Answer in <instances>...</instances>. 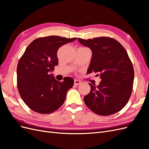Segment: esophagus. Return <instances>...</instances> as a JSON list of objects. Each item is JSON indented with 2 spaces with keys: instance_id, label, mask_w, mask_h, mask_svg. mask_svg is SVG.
<instances>
[{
  "instance_id": "esophagus-1",
  "label": "esophagus",
  "mask_w": 149,
  "mask_h": 149,
  "mask_svg": "<svg viewBox=\"0 0 149 149\" xmlns=\"http://www.w3.org/2000/svg\"><path fill=\"white\" fill-rule=\"evenodd\" d=\"M74 84L75 85H79L81 84V81L78 79H74Z\"/></svg>"
}]
</instances>
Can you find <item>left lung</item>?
Instances as JSON below:
<instances>
[{"instance_id":"8db88e82","label":"left lung","mask_w":149,"mask_h":149,"mask_svg":"<svg viewBox=\"0 0 149 149\" xmlns=\"http://www.w3.org/2000/svg\"><path fill=\"white\" fill-rule=\"evenodd\" d=\"M78 40L93 53L88 73H98L101 79L97 86L89 83L91 91L84 96V103L97 115L116 113L127 104L133 88L134 71L127 52L111 37Z\"/></svg>"}]
</instances>
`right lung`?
<instances>
[{
    "mask_svg": "<svg viewBox=\"0 0 149 149\" xmlns=\"http://www.w3.org/2000/svg\"><path fill=\"white\" fill-rule=\"evenodd\" d=\"M76 38L48 36L34 40L26 48L17 68V82L22 100L30 109L42 114L56 111L64 103L74 80L65 77L57 81L49 71L58 65L57 52Z\"/></svg>",
    "mask_w": 149,
    "mask_h": 149,
    "instance_id": "obj_1",
    "label": "right lung"
}]
</instances>
